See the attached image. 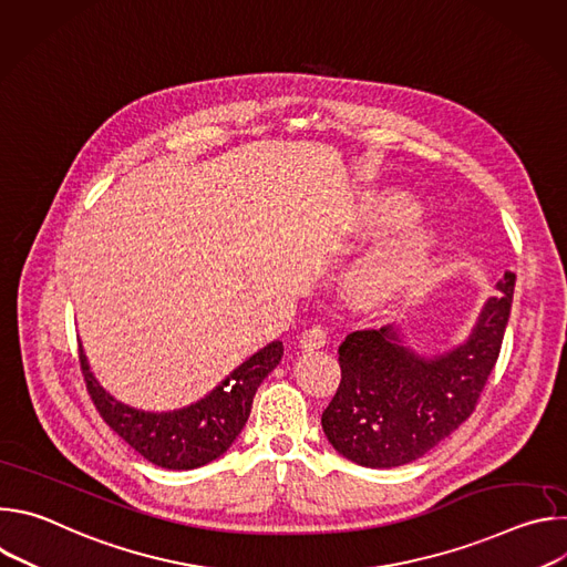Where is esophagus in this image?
Returning a JSON list of instances; mask_svg holds the SVG:
<instances>
[{"label": "esophagus", "mask_w": 567, "mask_h": 567, "mask_svg": "<svg viewBox=\"0 0 567 567\" xmlns=\"http://www.w3.org/2000/svg\"><path fill=\"white\" fill-rule=\"evenodd\" d=\"M326 343H328V334H326V330L318 328V326L305 330V332L300 334V339H298V346H300V350H305V352L318 350V348H322Z\"/></svg>", "instance_id": "obj_1"}]
</instances>
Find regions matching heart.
I'll use <instances>...</instances> for the list:
<instances>
[{"label": "heart", "mask_w": 567, "mask_h": 567, "mask_svg": "<svg viewBox=\"0 0 567 567\" xmlns=\"http://www.w3.org/2000/svg\"><path fill=\"white\" fill-rule=\"evenodd\" d=\"M420 204L406 193H388L359 208V224L400 226L394 235L370 247L350 269L352 296L368 307H379L411 291L431 269L440 249V230L426 221H413Z\"/></svg>", "instance_id": "b5f03b06"}]
</instances>
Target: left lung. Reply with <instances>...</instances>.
<instances>
[{
    "instance_id": "1",
    "label": "left lung",
    "mask_w": 567,
    "mask_h": 567,
    "mask_svg": "<svg viewBox=\"0 0 567 567\" xmlns=\"http://www.w3.org/2000/svg\"><path fill=\"white\" fill-rule=\"evenodd\" d=\"M514 282L507 271L466 339L449 350H415L409 322L350 334L339 348V390L320 417L330 444L354 464L392 468L457 431L496 365Z\"/></svg>"
}]
</instances>
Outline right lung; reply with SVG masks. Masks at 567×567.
<instances>
[{
	"label": "right lung",
	"mask_w": 567,
	"mask_h": 567,
	"mask_svg": "<svg viewBox=\"0 0 567 567\" xmlns=\"http://www.w3.org/2000/svg\"><path fill=\"white\" fill-rule=\"evenodd\" d=\"M282 341H271L226 374L210 392L173 411H143L116 399L92 372L80 346L87 390L107 426L147 462L186 471L224 455L245 429L258 385L282 359Z\"/></svg>",
	"instance_id": "obj_1"
}]
</instances>
